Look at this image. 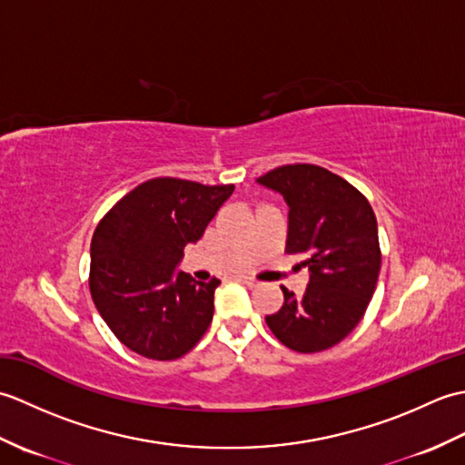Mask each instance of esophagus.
<instances>
[{"label":"esophagus","instance_id":"34e87169","mask_svg":"<svg viewBox=\"0 0 465 465\" xmlns=\"http://www.w3.org/2000/svg\"><path fill=\"white\" fill-rule=\"evenodd\" d=\"M243 283L248 285V288H258V282H255L253 278H243Z\"/></svg>","mask_w":465,"mask_h":465}]
</instances>
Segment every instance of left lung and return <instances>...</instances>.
<instances>
[{"instance_id": "1", "label": "left lung", "mask_w": 465, "mask_h": 465, "mask_svg": "<svg viewBox=\"0 0 465 465\" xmlns=\"http://www.w3.org/2000/svg\"><path fill=\"white\" fill-rule=\"evenodd\" d=\"M258 182L288 202L285 252L303 255L310 268L305 293L282 285V310L265 315V323L293 351L330 350L353 331L375 292L381 268L375 213L350 182L313 163L275 167Z\"/></svg>"}]
</instances>
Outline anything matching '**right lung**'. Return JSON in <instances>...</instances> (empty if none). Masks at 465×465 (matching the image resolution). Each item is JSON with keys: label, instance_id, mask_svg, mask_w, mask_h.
<instances>
[{"label": "right lung", "instance_id": "add662e5", "mask_svg": "<svg viewBox=\"0 0 465 465\" xmlns=\"http://www.w3.org/2000/svg\"><path fill=\"white\" fill-rule=\"evenodd\" d=\"M233 183L153 177L125 193L92 238L90 292L107 328L147 360L170 361L202 340L220 280L173 273L187 243L232 195Z\"/></svg>", "mask_w": 465, "mask_h": 465}]
</instances>
